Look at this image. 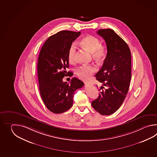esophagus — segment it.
<instances>
[{"label": "esophagus", "mask_w": 157, "mask_h": 157, "mask_svg": "<svg viewBox=\"0 0 157 157\" xmlns=\"http://www.w3.org/2000/svg\"><path fill=\"white\" fill-rule=\"evenodd\" d=\"M85 83L87 85H93V83L91 82H90V81H86V82H85Z\"/></svg>", "instance_id": "34e87169"}]
</instances>
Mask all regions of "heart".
Instances as JSON below:
<instances>
[{"instance_id":"b5f03b06","label":"heart","mask_w":157,"mask_h":157,"mask_svg":"<svg viewBox=\"0 0 157 157\" xmlns=\"http://www.w3.org/2000/svg\"><path fill=\"white\" fill-rule=\"evenodd\" d=\"M81 45L91 52L92 56L95 60L101 62L104 59L107 54V49L103 45L100 44V40L93 35H87L81 40ZM76 47L72 44L68 52V60L71 64L76 61ZM97 70V67L94 65L83 64L76 70L77 76L82 80H88Z\"/></svg>"}]
</instances>
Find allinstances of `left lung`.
Wrapping results in <instances>:
<instances>
[{
    "mask_svg": "<svg viewBox=\"0 0 157 157\" xmlns=\"http://www.w3.org/2000/svg\"><path fill=\"white\" fill-rule=\"evenodd\" d=\"M97 33L105 40L107 54L95 75L103 85L91 105L98 113L107 116L116 112L126 97L131 78V55L126 43L113 30L100 29Z\"/></svg>",
    "mask_w": 157,
    "mask_h": 157,
    "instance_id": "1",
    "label": "left lung"
}]
</instances>
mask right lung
<instances>
[{
  "label": "right lung",
  "mask_w": 157,
  "mask_h": 157,
  "mask_svg": "<svg viewBox=\"0 0 157 157\" xmlns=\"http://www.w3.org/2000/svg\"><path fill=\"white\" fill-rule=\"evenodd\" d=\"M81 32L61 31L49 37L40 50L37 75L40 95L44 103L54 113H62L73 105L75 91L84 83L76 77L70 83L63 82L64 76H71L68 52Z\"/></svg>",
  "instance_id": "right-lung-1"
}]
</instances>
